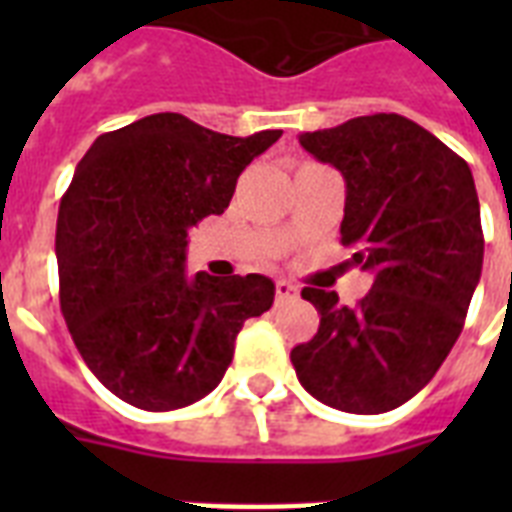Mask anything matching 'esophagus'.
<instances>
[{
    "mask_svg": "<svg viewBox=\"0 0 512 512\" xmlns=\"http://www.w3.org/2000/svg\"><path fill=\"white\" fill-rule=\"evenodd\" d=\"M295 297H297V287L292 284V281L287 279L276 281V300H279V303H284V300H295Z\"/></svg>",
    "mask_w": 512,
    "mask_h": 512,
    "instance_id": "1",
    "label": "esophagus"
}]
</instances>
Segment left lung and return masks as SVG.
I'll list each match as a JSON object with an SVG mask.
<instances>
[{"label":"left lung","mask_w":512,"mask_h":512,"mask_svg":"<svg viewBox=\"0 0 512 512\" xmlns=\"http://www.w3.org/2000/svg\"><path fill=\"white\" fill-rule=\"evenodd\" d=\"M300 146L345 180L342 247L374 276L358 305L305 287L321 313L292 348L297 380L321 404L382 414L417 396L465 324L484 265V231L468 162L412 119L356 116L303 132Z\"/></svg>","instance_id":"obj_1"}]
</instances>
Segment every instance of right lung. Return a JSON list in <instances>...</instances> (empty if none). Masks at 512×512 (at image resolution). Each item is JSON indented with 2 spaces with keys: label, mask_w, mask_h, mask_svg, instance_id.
Segmentation results:
<instances>
[{
  "label": "right lung",
  "mask_w": 512,
  "mask_h": 512,
  "mask_svg": "<svg viewBox=\"0 0 512 512\" xmlns=\"http://www.w3.org/2000/svg\"><path fill=\"white\" fill-rule=\"evenodd\" d=\"M281 138L151 114L100 135L60 201V311L90 372L146 412L220 385L244 321L273 305L268 276L185 273L188 231L223 215L247 164Z\"/></svg>",
  "instance_id": "obj_1"
}]
</instances>
